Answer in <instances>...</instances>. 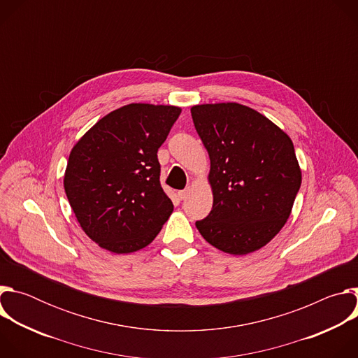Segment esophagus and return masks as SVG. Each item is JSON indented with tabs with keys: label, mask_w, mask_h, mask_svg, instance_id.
Wrapping results in <instances>:
<instances>
[{
	"label": "esophagus",
	"mask_w": 358,
	"mask_h": 358,
	"mask_svg": "<svg viewBox=\"0 0 358 358\" xmlns=\"http://www.w3.org/2000/svg\"><path fill=\"white\" fill-rule=\"evenodd\" d=\"M189 192H191V189H189V188H185V189L178 191V196H180V199H185V198L189 195Z\"/></svg>",
	"instance_id": "34e87169"
}]
</instances>
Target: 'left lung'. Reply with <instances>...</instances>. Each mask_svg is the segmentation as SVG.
<instances>
[{
	"label": "left lung",
	"mask_w": 358,
	"mask_h": 358,
	"mask_svg": "<svg viewBox=\"0 0 358 358\" xmlns=\"http://www.w3.org/2000/svg\"><path fill=\"white\" fill-rule=\"evenodd\" d=\"M191 116L211 160L214 203L195 222L208 243L246 255L286 224L301 184L290 137L259 112L239 103L196 105Z\"/></svg>",
	"instance_id": "8db88e82"
}]
</instances>
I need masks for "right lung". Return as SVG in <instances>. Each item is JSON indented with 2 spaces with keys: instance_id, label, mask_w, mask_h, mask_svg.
<instances>
[{
  "instance_id": "obj_1",
  "label": "right lung",
  "mask_w": 358,
  "mask_h": 358,
  "mask_svg": "<svg viewBox=\"0 0 358 358\" xmlns=\"http://www.w3.org/2000/svg\"><path fill=\"white\" fill-rule=\"evenodd\" d=\"M180 113L177 106L126 105L73 145L65 192L82 229L100 248L143 249L170 218L174 206L160 184L157 151Z\"/></svg>"
}]
</instances>
